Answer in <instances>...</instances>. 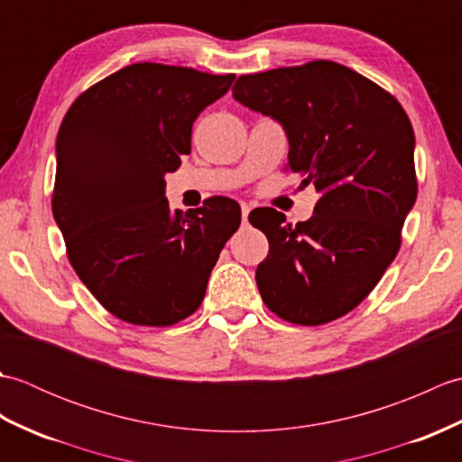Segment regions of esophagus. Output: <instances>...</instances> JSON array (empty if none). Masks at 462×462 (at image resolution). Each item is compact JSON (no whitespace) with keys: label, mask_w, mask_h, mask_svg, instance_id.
I'll list each match as a JSON object with an SVG mask.
<instances>
[{"label":"esophagus","mask_w":462,"mask_h":462,"mask_svg":"<svg viewBox=\"0 0 462 462\" xmlns=\"http://www.w3.org/2000/svg\"><path fill=\"white\" fill-rule=\"evenodd\" d=\"M248 214H250V206L248 204H242V222L244 224L248 222Z\"/></svg>","instance_id":"34e87169"}]
</instances>
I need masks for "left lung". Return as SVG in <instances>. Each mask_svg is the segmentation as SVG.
Instances as JSON below:
<instances>
[{
  "mask_svg": "<svg viewBox=\"0 0 462 462\" xmlns=\"http://www.w3.org/2000/svg\"><path fill=\"white\" fill-rule=\"evenodd\" d=\"M232 95L283 125L286 171L319 194L306 222H286L273 208L250 212V224L270 242L256 270L260 296L298 326L343 318L369 296L401 248L417 199L409 116L383 87L326 59L242 75Z\"/></svg>",
  "mask_w": 462,
  "mask_h": 462,
  "instance_id": "left-lung-1",
  "label": "left lung"
}]
</instances>
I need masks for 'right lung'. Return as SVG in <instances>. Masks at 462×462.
<instances>
[{
  "mask_svg": "<svg viewBox=\"0 0 462 462\" xmlns=\"http://www.w3.org/2000/svg\"><path fill=\"white\" fill-rule=\"evenodd\" d=\"M236 75L134 63L69 106L57 134L53 218L97 301L133 326L169 328L200 308L238 230L240 204L210 196L174 214L164 174L190 154L192 123Z\"/></svg>",
  "mask_w": 462,
  "mask_h": 462,
  "instance_id": "obj_1",
  "label": "right lung"
}]
</instances>
